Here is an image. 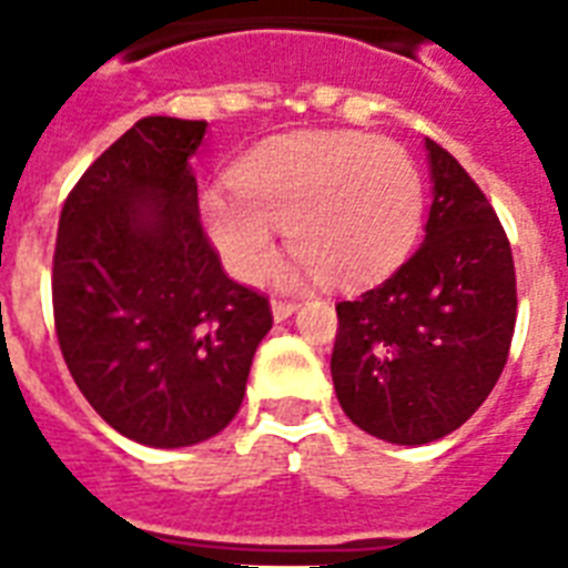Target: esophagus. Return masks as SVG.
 Here are the masks:
<instances>
[{
	"label": "esophagus",
	"mask_w": 568,
	"mask_h": 568,
	"mask_svg": "<svg viewBox=\"0 0 568 568\" xmlns=\"http://www.w3.org/2000/svg\"><path fill=\"white\" fill-rule=\"evenodd\" d=\"M271 312H274V321H285V318H292L294 312H297V303H294V301H274V303H271Z\"/></svg>",
	"instance_id": "34e87169"
}]
</instances>
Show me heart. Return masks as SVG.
<instances>
[{
  "label": "heart",
  "mask_w": 568,
  "mask_h": 568,
  "mask_svg": "<svg viewBox=\"0 0 568 568\" xmlns=\"http://www.w3.org/2000/svg\"><path fill=\"white\" fill-rule=\"evenodd\" d=\"M214 185L200 214L223 265L258 283L276 262V232L306 274L329 285L374 280L413 247L424 214L418 164L388 138L301 132L276 138Z\"/></svg>",
  "instance_id": "obj_1"
}]
</instances>
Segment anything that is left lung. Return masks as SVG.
<instances>
[{
	"instance_id": "1",
	"label": "left lung",
	"mask_w": 568,
	"mask_h": 568,
	"mask_svg": "<svg viewBox=\"0 0 568 568\" xmlns=\"http://www.w3.org/2000/svg\"><path fill=\"white\" fill-rule=\"evenodd\" d=\"M422 247L395 274L336 303L333 386L356 427L427 445L466 424L501 377L516 327V267L498 214L436 141Z\"/></svg>"
}]
</instances>
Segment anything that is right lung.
<instances>
[{
	"instance_id": "1",
	"label": "right lung",
	"mask_w": 568,
	"mask_h": 568,
	"mask_svg": "<svg viewBox=\"0 0 568 568\" xmlns=\"http://www.w3.org/2000/svg\"><path fill=\"white\" fill-rule=\"evenodd\" d=\"M205 120L144 118L82 173L58 221L52 310L88 404L126 439L185 448L235 418L265 294L226 276L200 223Z\"/></svg>"
}]
</instances>
